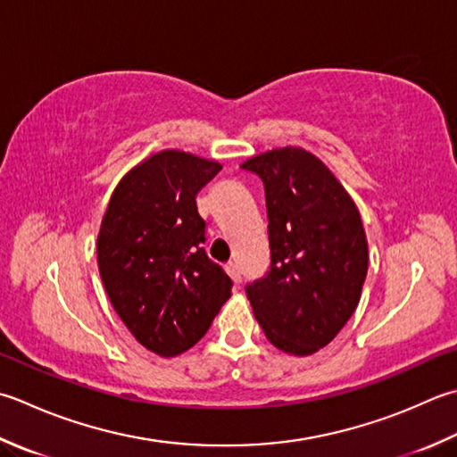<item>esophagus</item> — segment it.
<instances>
[{
	"instance_id": "obj_1",
	"label": "esophagus",
	"mask_w": 457,
	"mask_h": 457,
	"mask_svg": "<svg viewBox=\"0 0 457 457\" xmlns=\"http://www.w3.org/2000/svg\"><path fill=\"white\" fill-rule=\"evenodd\" d=\"M228 273H229V277L231 279H234L236 283H241V267L236 263V262H231V263H228Z\"/></svg>"
}]
</instances>
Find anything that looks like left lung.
Wrapping results in <instances>:
<instances>
[{
    "label": "left lung",
    "instance_id": "1",
    "mask_svg": "<svg viewBox=\"0 0 457 457\" xmlns=\"http://www.w3.org/2000/svg\"><path fill=\"white\" fill-rule=\"evenodd\" d=\"M265 186L271 265L245 287L253 315L279 351L309 356L338 335L361 301L369 244L361 213L311 152L275 148L245 160Z\"/></svg>",
    "mask_w": 457,
    "mask_h": 457
}]
</instances>
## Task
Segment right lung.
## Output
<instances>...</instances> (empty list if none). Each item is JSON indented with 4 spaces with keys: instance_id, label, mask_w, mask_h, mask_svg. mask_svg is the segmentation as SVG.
Segmentation results:
<instances>
[{
    "instance_id": "1",
    "label": "right lung",
    "mask_w": 457,
    "mask_h": 457,
    "mask_svg": "<svg viewBox=\"0 0 457 457\" xmlns=\"http://www.w3.org/2000/svg\"><path fill=\"white\" fill-rule=\"evenodd\" d=\"M220 170L190 152L152 154L114 187L98 231V271L116 315L166 359L198 343L231 295L234 283L202 247L195 205Z\"/></svg>"
}]
</instances>
